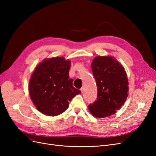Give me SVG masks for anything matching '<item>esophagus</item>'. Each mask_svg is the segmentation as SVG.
Instances as JSON below:
<instances>
[{"label": "esophagus", "mask_w": 156, "mask_h": 156, "mask_svg": "<svg viewBox=\"0 0 156 156\" xmlns=\"http://www.w3.org/2000/svg\"><path fill=\"white\" fill-rule=\"evenodd\" d=\"M84 87H83L81 88V92L83 93V92H84Z\"/></svg>", "instance_id": "34e87169"}]
</instances>
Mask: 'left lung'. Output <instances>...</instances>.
<instances>
[{"instance_id":"left-lung-1","label":"left lung","mask_w":156,"mask_h":156,"mask_svg":"<svg viewBox=\"0 0 156 156\" xmlns=\"http://www.w3.org/2000/svg\"><path fill=\"white\" fill-rule=\"evenodd\" d=\"M92 71L98 87L97 100L88 105L98 118L114 115L123 105L128 92L125 69L112 56H98L92 61Z\"/></svg>"}]
</instances>
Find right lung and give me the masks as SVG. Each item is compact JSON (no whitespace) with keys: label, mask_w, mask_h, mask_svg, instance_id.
<instances>
[{"label":"right lung","mask_w":156,"mask_h":156,"mask_svg":"<svg viewBox=\"0 0 156 156\" xmlns=\"http://www.w3.org/2000/svg\"><path fill=\"white\" fill-rule=\"evenodd\" d=\"M71 62L64 58L45 59L38 64L29 82V94L37 109L48 116H57L67 109L69 101L81 92L69 79Z\"/></svg>","instance_id":"1"}]
</instances>
